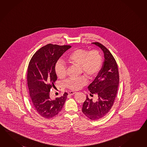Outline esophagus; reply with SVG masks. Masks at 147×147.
I'll list each match as a JSON object with an SVG mask.
<instances>
[{
	"mask_svg": "<svg viewBox=\"0 0 147 147\" xmlns=\"http://www.w3.org/2000/svg\"><path fill=\"white\" fill-rule=\"evenodd\" d=\"M75 93H76V92L69 91L68 92V94L69 95L74 94Z\"/></svg>",
	"mask_w": 147,
	"mask_h": 147,
	"instance_id": "34e87169",
	"label": "esophagus"
}]
</instances>
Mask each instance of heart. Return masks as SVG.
<instances>
[{
    "instance_id": "1",
    "label": "heart",
    "mask_w": 147,
    "mask_h": 147,
    "mask_svg": "<svg viewBox=\"0 0 147 147\" xmlns=\"http://www.w3.org/2000/svg\"><path fill=\"white\" fill-rule=\"evenodd\" d=\"M66 61L74 65L79 66L81 72L90 78H93L100 72L102 65V57L98 50L90 51L82 49H77L69 54ZM56 74L59 78H63L66 74V67L61 61L56 63ZM87 78L84 76L78 78H69L66 81L65 86L72 90H78L86 85Z\"/></svg>"
}]
</instances>
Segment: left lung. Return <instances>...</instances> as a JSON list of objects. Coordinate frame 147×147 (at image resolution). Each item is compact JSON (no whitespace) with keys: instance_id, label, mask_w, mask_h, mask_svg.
<instances>
[{"instance_id":"obj_1","label":"left lung","mask_w":147,"mask_h":147,"mask_svg":"<svg viewBox=\"0 0 147 147\" xmlns=\"http://www.w3.org/2000/svg\"><path fill=\"white\" fill-rule=\"evenodd\" d=\"M93 44L103 51L105 61L97 76L88 86L91 96V94L97 95L98 100L93 101L86 96L82 112L88 119L95 121L105 117L113 106L117 94L119 74L117 63L111 52L99 42Z\"/></svg>"}]
</instances>
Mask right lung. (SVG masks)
Here are the masks:
<instances>
[{
	"label": "right lung",
	"instance_id": "obj_1",
	"mask_svg": "<svg viewBox=\"0 0 147 147\" xmlns=\"http://www.w3.org/2000/svg\"><path fill=\"white\" fill-rule=\"evenodd\" d=\"M70 45L49 44L36 52L29 63L27 84L33 107L38 114L50 119L62 110L68 94L65 92L54 100L49 96V92L57 80L55 71L56 63Z\"/></svg>",
	"mask_w": 147,
	"mask_h": 147
}]
</instances>
